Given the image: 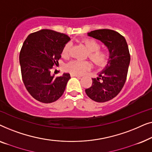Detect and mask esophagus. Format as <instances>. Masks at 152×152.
Returning a JSON list of instances; mask_svg holds the SVG:
<instances>
[{
    "label": "esophagus",
    "instance_id": "1",
    "mask_svg": "<svg viewBox=\"0 0 152 152\" xmlns=\"http://www.w3.org/2000/svg\"><path fill=\"white\" fill-rule=\"evenodd\" d=\"M70 76H71V77H78V78L81 77L80 75H78L75 74V73H71V74H70Z\"/></svg>",
    "mask_w": 152,
    "mask_h": 152
}]
</instances>
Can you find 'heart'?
<instances>
[{"label": "heart", "instance_id": "heart-1", "mask_svg": "<svg viewBox=\"0 0 152 152\" xmlns=\"http://www.w3.org/2000/svg\"><path fill=\"white\" fill-rule=\"evenodd\" d=\"M82 43L88 51V57L95 65L97 66H104L107 64L111 58V53L107 48H99L100 43L94 39L87 38L82 40ZM71 44L66 43L62 48L61 57L67 58L70 55ZM91 64L87 61L73 60L66 65V69L72 73L82 74L86 70L91 68Z\"/></svg>", "mask_w": 152, "mask_h": 152}]
</instances>
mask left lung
<instances>
[{
	"instance_id": "left-lung-1",
	"label": "left lung",
	"mask_w": 152,
	"mask_h": 152,
	"mask_svg": "<svg viewBox=\"0 0 152 152\" xmlns=\"http://www.w3.org/2000/svg\"><path fill=\"white\" fill-rule=\"evenodd\" d=\"M88 35L100 40L111 53V58L98 77L93 78L86 95L97 102H105L117 96L123 88L127 76L130 54L126 39L115 31L102 29L91 31Z\"/></svg>"
}]
</instances>
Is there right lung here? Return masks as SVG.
Wrapping results in <instances>:
<instances>
[{
    "mask_svg": "<svg viewBox=\"0 0 152 152\" xmlns=\"http://www.w3.org/2000/svg\"><path fill=\"white\" fill-rule=\"evenodd\" d=\"M70 37L51 30H41L27 37L21 48L19 61L22 79L29 93L37 101L52 103L63 95L69 73L55 78L50 69L61 58L63 47Z\"/></svg>",
    "mask_w": 152,
    "mask_h": 152,
    "instance_id": "add662e5",
    "label": "right lung"
}]
</instances>
